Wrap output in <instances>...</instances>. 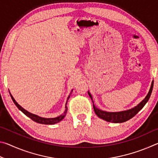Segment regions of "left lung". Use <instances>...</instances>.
Wrapping results in <instances>:
<instances>
[{
    "label": "left lung",
    "mask_w": 158,
    "mask_h": 158,
    "mask_svg": "<svg viewBox=\"0 0 158 158\" xmlns=\"http://www.w3.org/2000/svg\"><path fill=\"white\" fill-rule=\"evenodd\" d=\"M153 81L151 83V88L148 93V94L145 97V98L139 104L130 109L125 111H118V112H109L106 111H102L101 109H98L97 106L94 105V102L93 100V97L91 94H90L89 91H88L89 95L90 96V99L92 100L93 104V109H94L95 113L97 116L100 118L105 120V121L107 122L114 123H123L128 121L133 118L134 116L137 114L139 111L141 109H142L144 106H145L147 102L148 101L150 97H151L152 90H153Z\"/></svg>",
    "instance_id": "obj_1"
}]
</instances>
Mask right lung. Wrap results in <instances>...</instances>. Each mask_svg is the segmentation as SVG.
I'll use <instances>...</instances> for the list:
<instances>
[{"mask_svg": "<svg viewBox=\"0 0 158 158\" xmlns=\"http://www.w3.org/2000/svg\"><path fill=\"white\" fill-rule=\"evenodd\" d=\"M73 89L72 90V91L70 93V94L69 95V96L68 97V99H67V101H66V103H65V110L64 111V113L63 114H61L60 116H58V117H56V118H42L40 117L39 116H37V115L35 114H33L32 113H30V112L26 111L25 109H23L22 106H21L19 104L16 102V100H15V98H13V96L12 95L11 93L10 92V95L11 96V98L13 101V102L15 104V105L17 106V108L19 109L20 111H21L23 112V114H24L26 116H27L28 117L30 118L32 120H33V121L36 122V123H40V124H45V125H53V124H55V123H57L60 122L62 121V120L65 118V115L67 114V111H68V106H67V104H68V101L69 100V97H70V95L72 92H73Z\"/></svg>", "mask_w": 158, "mask_h": 158, "instance_id": "add662e5", "label": "right lung"}]
</instances>
